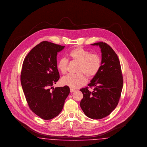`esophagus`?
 <instances>
[{
  "instance_id": "34e87169",
  "label": "esophagus",
  "mask_w": 147,
  "mask_h": 147,
  "mask_svg": "<svg viewBox=\"0 0 147 147\" xmlns=\"http://www.w3.org/2000/svg\"><path fill=\"white\" fill-rule=\"evenodd\" d=\"M70 91L71 92H73L74 91H76V90H75V89H73V88H70Z\"/></svg>"
}]
</instances>
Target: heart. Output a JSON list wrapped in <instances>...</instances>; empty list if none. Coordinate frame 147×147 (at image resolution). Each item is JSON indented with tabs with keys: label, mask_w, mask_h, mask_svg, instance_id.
Instances as JSON below:
<instances>
[{
	"label": "heart",
	"mask_w": 147,
	"mask_h": 147,
	"mask_svg": "<svg viewBox=\"0 0 147 147\" xmlns=\"http://www.w3.org/2000/svg\"><path fill=\"white\" fill-rule=\"evenodd\" d=\"M70 60L78 63L77 74H69L63 77L61 82L63 85H67L73 89L79 88L86 82V79L84 74L89 78L95 77L101 67V59L97 54H91L90 52L78 47L70 50L68 53ZM68 60L65 58H61L57 63V68L62 73L67 71Z\"/></svg>",
	"instance_id": "b5f03b06"
}]
</instances>
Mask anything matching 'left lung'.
Returning <instances> with one entry per match:
<instances>
[{"instance_id":"left-lung-1","label":"left lung","mask_w":147,"mask_h":147,"mask_svg":"<svg viewBox=\"0 0 147 147\" xmlns=\"http://www.w3.org/2000/svg\"><path fill=\"white\" fill-rule=\"evenodd\" d=\"M98 46L101 51V67L98 74L88 84L80 90L83 94L80 107L85 115L92 119H101L109 115L118 105L123 80L118 56L105 42L91 44Z\"/></svg>"}]
</instances>
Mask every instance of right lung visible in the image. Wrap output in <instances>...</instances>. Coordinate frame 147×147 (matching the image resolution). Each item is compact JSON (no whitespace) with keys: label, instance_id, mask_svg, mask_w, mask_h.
Returning <instances> with one entry per match:
<instances>
[{"label":"right lung","instance_id":"right-lung-1","mask_svg":"<svg viewBox=\"0 0 147 147\" xmlns=\"http://www.w3.org/2000/svg\"><path fill=\"white\" fill-rule=\"evenodd\" d=\"M64 47L41 42L30 51L22 64L20 80L29 108L43 119H53L59 114L70 92L67 85L53 87L59 79L57 53Z\"/></svg>","mask_w":147,"mask_h":147}]
</instances>
